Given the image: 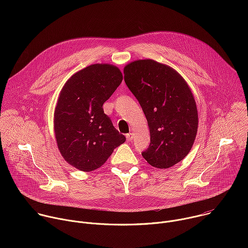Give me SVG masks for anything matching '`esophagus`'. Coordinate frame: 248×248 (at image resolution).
I'll use <instances>...</instances> for the list:
<instances>
[{
	"mask_svg": "<svg viewBox=\"0 0 248 248\" xmlns=\"http://www.w3.org/2000/svg\"><path fill=\"white\" fill-rule=\"evenodd\" d=\"M126 139H127L128 141H131V140L133 139V133H131V132H130V133H127V134H126Z\"/></svg>",
	"mask_w": 248,
	"mask_h": 248,
	"instance_id": "esophagus-1",
	"label": "esophagus"
}]
</instances>
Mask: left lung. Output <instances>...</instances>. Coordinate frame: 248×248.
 Returning <instances> with one entry per match:
<instances>
[{
	"mask_svg": "<svg viewBox=\"0 0 248 248\" xmlns=\"http://www.w3.org/2000/svg\"><path fill=\"white\" fill-rule=\"evenodd\" d=\"M124 74L150 130L143 158L158 169L178 164L191 150L198 128L197 107L188 84L175 69L151 59L127 63Z\"/></svg>",
	"mask_w": 248,
	"mask_h": 248,
	"instance_id": "obj_1",
	"label": "left lung"
}]
</instances>
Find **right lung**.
I'll list each match as a JSON object with an SVG mask.
<instances>
[{"instance_id":"add662e5","label":"right lung","mask_w":248,"mask_h":248,"mask_svg":"<svg viewBox=\"0 0 248 248\" xmlns=\"http://www.w3.org/2000/svg\"><path fill=\"white\" fill-rule=\"evenodd\" d=\"M122 81L116 65L94 63L64 83L55 108L54 130L58 148L70 166L94 170L125 141L103 110Z\"/></svg>"}]
</instances>
